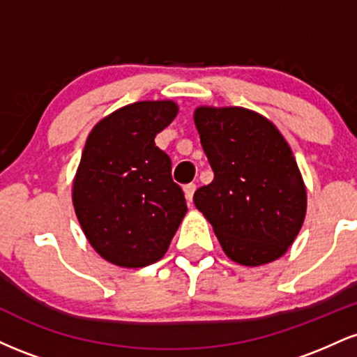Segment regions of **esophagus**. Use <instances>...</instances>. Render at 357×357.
Instances as JSON below:
<instances>
[{
	"mask_svg": "<svg viewBox=\"0 0 357 357\" xmlns=\"http://www.w3.org/2000/svg\"><path fill=\"white\" fill-rule=\"evenodd\" d=\"M195 191H196V184L195 183H190L184 186V195H186V199L188 202H192V196H195Z\"/></svg>",
	"mask_w": 357,
	"mask_h": 357,
	"instance_id": "esophagus-1",
	"label": "esophagus"
}]
</instances>
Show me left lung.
Listing matches in <instances>:
<instances>
[{
    "instance_id": "8db88e82",
    "label": "left lung",
    "mask_w": 357,
    "mask_h": 357,
    "mask_svg": "<svg viewBox=\"0 0 357 357\" xmlns=\"http://www.w3.org/2000/svg\"><path fill=\"white\" fill-rule=\"evenodd\" d=\"M195 124L213 181L192 196L231 260L257 267L292 245L305 218V186L277 127L241 107H199Z\"/></svg>"
}]
</instances>
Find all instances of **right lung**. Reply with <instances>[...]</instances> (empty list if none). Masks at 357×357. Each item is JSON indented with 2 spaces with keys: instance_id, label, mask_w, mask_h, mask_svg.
Instances as JSON below:
<instances>
[{
  "instance_id": "add662e5",
  "label": "right lung",
  "mask_w": 357,
  "mask_h": 357,
  "mask_svg": "<svg viewBox=\"0 0 357 357\" xmlns=\"http://www.w3.org/2000/svg\"><path fill=\"white\" fill-rule=\"evenodd\" d=\"M171 100L136 102L92 129L73 181V206L85 236L110 264L141 268L166 253L186 199L155 134L173 122Z\"/></svg>"
}]
</instances>
